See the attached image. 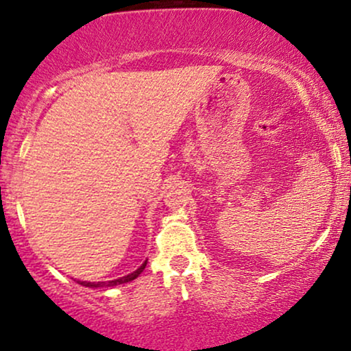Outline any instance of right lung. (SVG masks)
<instances>
[{
  "mask_svg": "<svg viewBox=\"0 0 351 351\" xmlns=\"http://www.w3.org/2000/svg\"><path fill=\"white\" fill-rule=\"evenodd\" d=\"M145 267H146V261L143 265H141L140 268L136 269V271H133V273H130V275H126V276H121V278H118V280H111V282H98V283H91V282H80V285H83V287H90V288H98V287H117V285H121V283H128V282H132V280H134V278H138V276H140V273L143 271L145 269Z\"/></svg>",
  "mask_w": 351,
  "mask_h": 351,
  "instance_id": "obj_1",
  "label": "right lung"
}]
</instances>
